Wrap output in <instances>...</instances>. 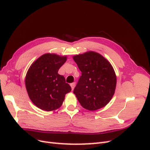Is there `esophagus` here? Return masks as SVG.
I'll return each instance as SVG.
<instances>
[{
	"label": "esophagus",
	"instance_id": "esophagus-1",
	"mask_svg": "<svg viewBox=\"0 0 150 150\" xmlns=\"http://www.w3.org/2000/svg\"><path fill=\"white\" fill-rule=\"evenodd\" d=\"M75 85H76V83H71V88H72V90H73L74 87H75Z\"/></svg>",
	"mask_w": 150,
	"mask_h": 150
}]
</instances>
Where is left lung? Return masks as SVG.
<instances>
[{
  "instance_id": "8db88e82",
  "label": "left lung",
  "mask_w": 150,
  "mask_h": 150,
  "mask_svg": "<svg viewBox=\"0 0 150 150\" xmlns=\"http://www.w3.org/2000/svg\"><path fill=\"white\" fill-rule=\"evenodd\" d=\"M73 59L82 72L73 91L81 105L89 111L105 106L116 86V76L111 63L94 51L77 54Z\"/></svg>"
}]
</instances>
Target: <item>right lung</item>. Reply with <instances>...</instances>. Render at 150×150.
Here are the masks:
<instances>
[{
  "label": "right lung",
  "instance_id": "obj_1",
  "mask_svg": "<svg viewBox=\"0 0 150 150\" xmlns=\"http://www.w3.org/2000/svg\"><path fill=\"white\" fill-rule=\"evenodd\" d=\"M66 60V56L44 54L31 64L27 72V92L32 102L40 110L51 111L59 108L66 94L71 91L64 77L58 74Z\"/></svg>",
  "mask_w": 150,
  "mask_h": 150
}]
</instances>
